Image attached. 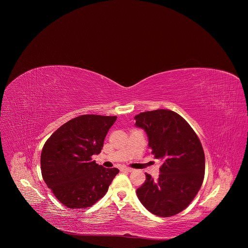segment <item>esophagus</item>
<instances>
[{
  "mask_svg": "<svg viewBox=\"0 0 248 248\" xmlns=\"http://www.w3.org/2000/svg\"><path fill=\"white\" fill-rule=\"evenodd\" d=\"M121 170L126 171V172H133V171H134L132 168H129V167H122V168H121Z\"/></svg>",
  "mask_w": 248,
  "mask_h": 248,
  "instance_id": "1",
  "label": "esophagus"
}]
</instances>
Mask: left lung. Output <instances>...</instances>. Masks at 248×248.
Segmentation results:
<instances>
[{
    "instance_id": "obj_1",
    "label": "left lung",
    "mask_w": 248,
    "mask_h": 248,
    "mask_svg": "<svg viewBox=\"0 0 248 248\" xmlns=\"http://www.w3.org/2000/svg\"><path fill=\"white\" fill-rule=\"evenodd\" d=\"M143 129L155 158L163 161L160 174L146 180L137 190L143 206L158 217H171L184 210L200 191L205 172L203 148L197 134L177 112L155 109L135 116Z\"/></svg>"
}]
</instances>
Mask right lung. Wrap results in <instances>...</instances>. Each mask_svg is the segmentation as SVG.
Wrapping results in <instances>:
<instances>
[{"label": "right lung", "mask_w": 248, "mask_h": 248, "mask_svg": "<svg viewBox=\"0 0 248 248\" xmlns=\"http://www.w3.org/2000/svg\"><path fill=\"white\" fill-rule=\"evenodd\" d=\"M117 116L84 114L72 118L46 141L41 153L42 177L56 199L71 209L87 208L105 196L117 168H105L98 155Z\"/></svg>", "instance_id": "1"}]
</instances>
